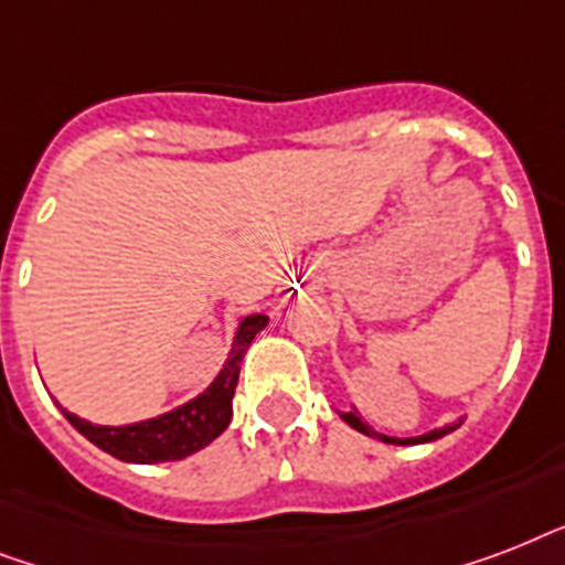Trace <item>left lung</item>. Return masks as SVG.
<instances>
[{"mask_svg": "<svg viewBox=\"0 0 565 565\" xmlns=\"http://www.w3.org/2000/svg\"><path fill=\"white\" fill-rule=\"evenodd\" d=\"M340 416H343V422H349L354 430H361V434H366V437L381 439V443H393V446H416V443H430V439H439V437H446V434H451V430H457L460 428V422H463V419H457V422H451V425H443V428L428 430V434H422V437L398 439V437H386V434H377L375 428H370V425L361 419V413L354 411V407L349 413H340Z\"/></svg>", "mask_w": 565, "mask_h": 565, "instance_id": "1", "label": "left lung"}]
</instances>
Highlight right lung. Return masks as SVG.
<instances>
[{
	"mask_svg": "<svg viewBox=\"0 0 565 565\" xmlns=\"http://www.w3.org/2000/svg\"><path fill=\"white\" fill-rule=\"evenodd\" d=\"M266 322L269 319L264 313H252V317L243 319L237 334H234V343H231L228 361L220 370V375L213 377V384L202 395H195L193 402L181 404L163 416L114 428V425H93V422L82 419L64 407L61 411L78 434H84L93 446H99L102 451H108L117 460H126V463L184 460L228 428L231 398L237 390L239 363H243V354L252 345V340L266 328Z\"/></svg>",
	"mask_w": 565,
	"mask_h": 565,
	"instance_id": "1",
	"label": "right lung"
}]
</instances>
